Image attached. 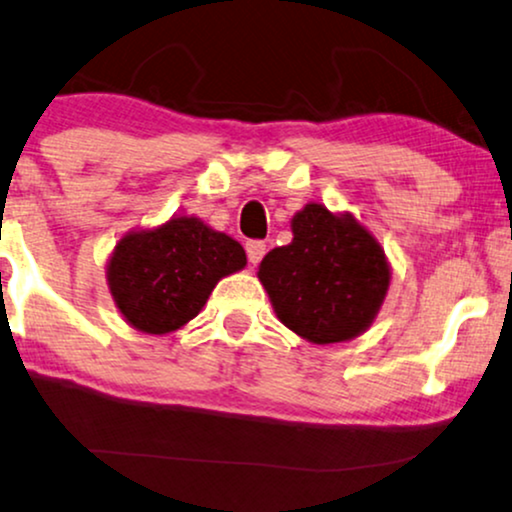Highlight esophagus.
Listing matches in <instances>:
<instances>
[{"instance_id":"obj_1","label":"esophagus","mask_w":512,"mask_h":512,"mask_svg":"<svg viewBox=\"0 0 512 512\" xmlns=\"http://www.w3.org/2000/svg\"><path fill=\"white\" fill-rule=\"evenodd\" d=\"M245 252H248L250 264H260L264 252H267V245H264L262 241H248L245 243Z\"/></svg>"}]
</instances>
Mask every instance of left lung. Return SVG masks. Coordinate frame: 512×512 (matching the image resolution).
<instances>
[{"label": "left lung", "mask_w": 512, "mask_h": 512, "mask_svg": "<svg viewBox=\"0 0 512 512\" xmlns=\"http://www.w3.org/2000/svg\"><path fill=\"white\" fill-rule=\"evenodd\" d=\"M290 226L293 241L271 250L257 271L276 316L314 345L357 338L390 288L383 248L352 215L319 203L297 212Z\"/></svg>", "instance_id": "left-lung-1"}]
</instances>
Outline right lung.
<instances>
[{
	"mask_svg": "<svg viewBox=\"0 0 512 512\" xmlns=\"http://www.w3.org/2000/svg\"><path fill=\"white\" fill-rule=\"evenodd\" d=\"M245 267V250L198 217H172L158 229L134 231L108 260V288L127 323L163 335L189 323L219 278Z\"/></svg>",
	"mask_w": 512,
	"mask_h": 512,
	"instance_id": "right-lung-1",
	"label": "right lung"
}]
</instances>
